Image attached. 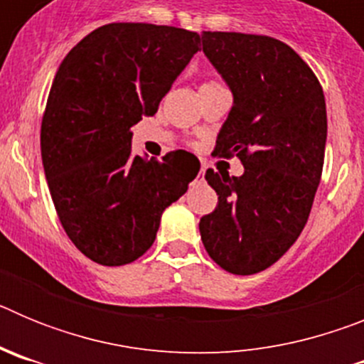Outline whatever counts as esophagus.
Returning <instances> with one entry per match:
<instances>
[{
	"label": "esophagus",
	"instance_id": "34e87169",
	"mask_svg": "<svg viewBox=\"0 0 364 364\" xmlns=\"http://www.w3.org/2000/svg\"><path fill=\"white\" fill-rule=\"evenodd\" d=\"M204 171H205V167L202 166V167H200V171H198V178H200V180H202V176H204Z\"/></svg>",
	"mask_w": 364,
	"mask_h": 364
}]
</instances>
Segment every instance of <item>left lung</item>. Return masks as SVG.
<instances>
[{"label": "left lung", "instance_id": "1", "mask_svg": "<svg viewBox=\"0 0 364 364\" xmlns=\"http://www.w3.org/2000/svg\"><path fill=\"white\" fill-rule=\"evenodd\" d=\"M202 49L233 92L213 154L237 156L244 173L205 171L218 204L198 230L220 268L252 275L277 262L310 217L326 146L323 87L275 38L208 31Z\"/></svg>", "mask_w": 364, "mask_h": 364}]
</instances>
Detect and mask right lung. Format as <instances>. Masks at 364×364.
Instances as JSON below:
<instances>
[{"label":"right lung","instance_id":"1","mask_svg":"<svg viewBox=\"0 0 364 364\" xmlns=\"http://www.w3.org/2000/svg\"><path fill=\"white\" fill-rule=\"evenodd\" d=\"M200 36L151 23H109L63 58L41 120V160L63 230L102 266L153 246L164 210L200 169L188 151L162 162L131 151L133 125L153 117Z\"/></svg>","mask_w":364,"mask_h":364}]
</instances>
